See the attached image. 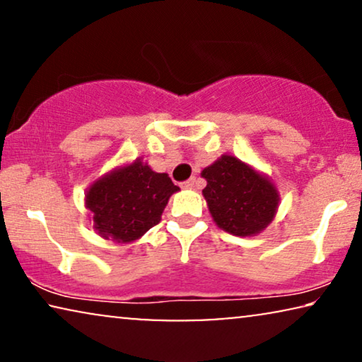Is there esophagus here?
I'll use <instances>...</instances> for the list:
<instances>
[{
    "label": "esophagus",
    "instance_id": "1",
    "mask_svg": "<svg viewBox=\"0 0 362 362\" xmlns=\"http://www.w3.org/2000/svg\"><path fill=\"white\" fill-rule=\"evenodd\" d=\"M194 185H196V177H189V180L182 182L181 186L185 187V189H192V187H194Z\"/></svg>",
    "mask_w": 362,
    "mask_h": 362
}]
</instances>
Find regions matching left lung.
<instances>
[{
  "label": "left lung",
  "instance_id": "left-lung-1",
  "mask_svg": "<svg viewBox=\"0 0 362 362\" xmlns=\"http://www.w3.org/2000/svg\"><path fill=\"white\" fill-rule=\"evenodd\" d=\"M207 181L202 189L212 219L232 235H255L274 221L279 191L274 182L254 168L230 155L202 170Z\"/></svg>",
  "mask_w": 362,
  "mask_h": 362
}]
</instances>
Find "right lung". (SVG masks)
I'll return each mask as SVG.
<instances>
[{
  "label": "right lung",
  "instance_id": "right-lung-1",
  "mask_svg": "<svg viewBox=\"0 0 362 362\" xmlns=\"http://www.w3.org/2000/svg\"><path fill=\"white\" fill-rule=\"evenodd\" d=\"M176 191L180 187L166 173H155L146 163L136 160L93 182L86 194V207L98 235L127 244L140 239L161 221Z\"/></svg>",
  "mask_w": 362,
  "mask_h": 362
}]
</instances>
